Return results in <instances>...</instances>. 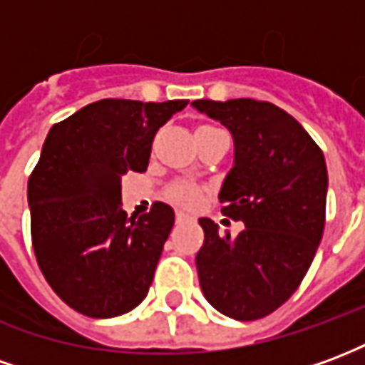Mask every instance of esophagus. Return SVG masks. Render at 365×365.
<instances>
[{
	"label": "esophagus",
	"mask_w": 365,
	"mask_h": 365,
	"mask_svg": "<svg viewBox=\"0 0 365 365\" xmlns=\"http://www.w3.org/2000/svg\"><path fill=\"white\" fill-rule=\"evenodd\" d=\"M191 217L190 215H185V213H182V211H180V213H175V221L178 222H183V221H190Z\"/></svg>",
	"instance_id": "34e87169"
}]
</instances>
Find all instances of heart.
Here are the masks:
<instances>
[{"label":"heart","mask_w":365,"mask_h":365,"mask_svg":"<svg viewBox=\"0 0 365 365\" xmlns=\"http://www.w3.org/2000/svg\"><path fill=\"white\" fill-rule=\"evenodd\" d=\"M168 195L170 199L174 201L175 205L180 207H195L201 201V195H203V190L195 185V183H190V182H180V183H174L170 191H168Z\"/></svg>","instance_id":"1"}]
</instances>
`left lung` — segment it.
Instances as JSON below:
<instances>
[{
	"instance_id": "obj_1",
	"label": "left lung",
	"mask_w": 365,
	"mask_h": 365,
	"mask_svg": "<svg viewBox=\"0 0 365 365\" xmlns=\"http://www.w3.org/2000/svg\"><path fill=\"white\" fill-rule=\"evenodd\" d=\"M235 138V166L222 182L221 211L245 222L237 237L199 219V285L219 313L256 321L295 293L321 245L329 174L322 150L297 120L256 99L193 101Z\"/></svg>"
}]
</instances>
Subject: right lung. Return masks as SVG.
<instances>
[{
    "mask_svg": "<svg viewBox=\"0 0 365 365\" xmlns=\"http://www.w3.org/2000/svg\"><path fill=\"white\" fill-rule=\"evenodd\" d=\"M187 99H101L51 128L29 178L31 238L54 293L78 313L111 319L150 289L174 209L127 217L120 178L146 172L152 140Z\"/></svg>",
    "mask_w": 365,
    "mask_h": 365,
    "instance_id": "obj_1",
    "label": "right lung"
}]
</instances>
